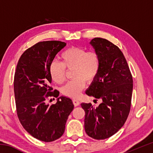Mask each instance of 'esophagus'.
<instances>
[{"instance_id": "obj_1", "label": "esophagus", "mask_w": 153, "mask_h": 153, "mask_svg": "<svg viewBox=\"0 0 153 153\" xmlns=\"http://www.w3.org/2000/svg\"><path fill=\"white\" fill-rule=\"evenodd\" d=\"M73 103H74L75 107H77V106H78L79 105V100L77 99H73Z\"/></svg>"}]
</instances>
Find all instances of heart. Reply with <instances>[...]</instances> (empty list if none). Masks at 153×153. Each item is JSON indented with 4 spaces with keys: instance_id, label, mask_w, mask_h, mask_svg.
I'll return each instance as SVG.
<instances>
[{
    "instance_id": "1",
    "label": "heart",
    "mask_w": 153,
    "mask_h": 153,
    "mask_svg": "<svg viewBox=\"0 0 153 153\" xmlns=\"http://www.w3.org/2000/svg\"><path fill=\"white\" fill-rule=\"evenodd\" d=\"M61 63L54 61L50 65L51 78L61 84L65 79L66 69H74V80L61 88L62 94L69 97H78L86 83L92 82L100 68V58L95 51H87L81 47H71L62 53Z\"/></svg>"
}]
</instances>
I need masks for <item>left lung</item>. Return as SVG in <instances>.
Wrapping results in <instances>:
<instances>
[{"instance_id": "1", "label": "left lung", "mask_w": 153, "mask_h": 153, "mask_svg": "<svg viewBox=\"0 0 153 153\" xmlns=\"http://www.w3.org/2000/svg\"><path fill=\"white\" fill-rule=\"evenodd\" d=\"M98 54L100 68L86 94L102 102L95 107L82 103L85 111L84 128L96 140H104L120 130L128 117L133 89L132 76L118 46L104 38L90 42Z\"/></svg>"}]
</instances>
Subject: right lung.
<instances>
[{"instance_id": "obj_1", "label": "right lung", "mask_w": 153, "mask_h": 153, "mask_svg": "<svg viewBox=\"0 0 153 153\" xmlns=\"http://www.w3.org/2000/svg\"><path fill=\"white\" fill-rule=\"evenodd\" d=\"M66 43L43 41L27 48L18 61L14 77V93L17 117L33 138L49 142L63 135L69 114L74 109L70 98L61 97L49 105V97L57 98L53 91L50 65Z\"/></svg>"}]
</instances>
